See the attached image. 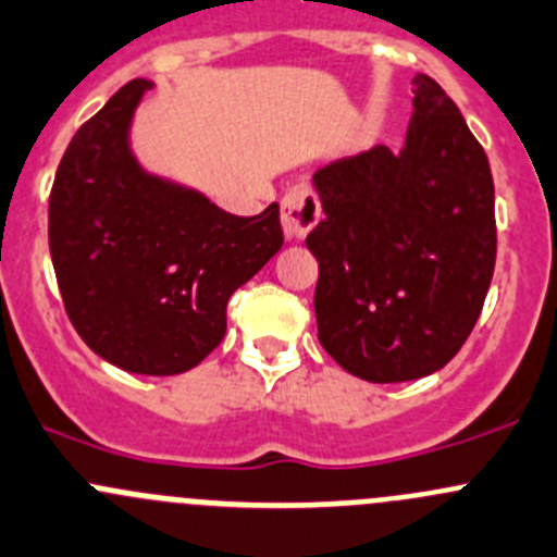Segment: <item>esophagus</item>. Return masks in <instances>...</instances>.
Listing matches in <instances>:
<instances>
[{
    "label": "esophagus",
    "instance_id": "obj_1",
    "mask_svg": "<svg viewBox=\"0 0 557 557\" xmlns=\"http://www.w3.org/2000/svg\"><path fill=\"white\" fill-rule=\"evenodd\" d=\"M321 220V201L310 187H294L280 203V223L285 239H305Z\"/></svg>",
    "mask_w": 557,
    "mask_h": 557
}]
</instances>
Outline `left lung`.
Listing matches in <instances>:
<instances>
[{
	"label": "left lung",
	"mask_w": 557,
	"mask_h": 557,
	"mask_svg": "<svg viewBox=\"0 0 557 557\" xmlns=\"http://www.w3.org/2000/svg\"><path fill=\"white\" fill-rule=\"evenodd\" d=\"M413 86L397 154L372 147L312 176L326 214L305 239L318 261V339L370 383L416 381L455 359L498 247L482 144L430 75Z\"/></svg>",
	"instance_id": "8db88e82"
}]
</instances>
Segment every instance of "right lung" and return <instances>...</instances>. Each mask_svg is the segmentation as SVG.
<instances>
[{
  "label": "right lung",
  "instance_id": "obj_1",
  "mask_svg": "<svg viewBox=\"0 0 557 557\" xmlns=\"http://www.w3.org/2000/svg\"><path fill=\"white\" fill-rule=\"evenodd\" d=\"M152 81L124 84L73 135L48 198V247L70 323L135 375H180L225 337V307L283 247L280 207L236 218L147 174L129 122Z\"/></svg>",
  "mask_w": 557,
  "mask_h": 557
}]
</instances>
